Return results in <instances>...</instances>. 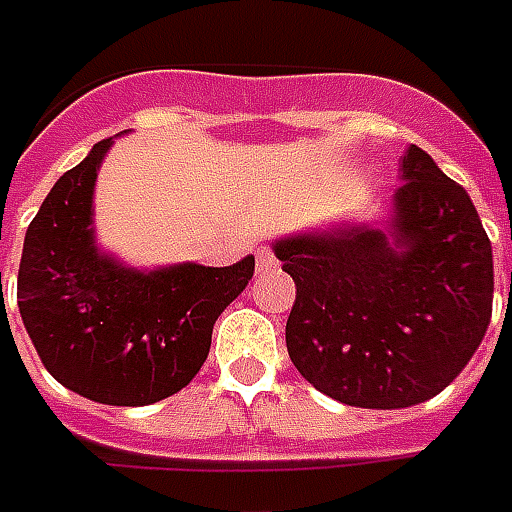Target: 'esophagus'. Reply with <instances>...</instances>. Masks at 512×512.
Wrapping results in <instances>:
<instances>
[{
    "instance_id": "obj_1",
    "label": "esophagus",
    "mask_w": 512,
    "mask_h": 512,
    "mask_svg": "<svg viewBox=\"0 0 512 512\" xmlns=\"http://www.w3.org/2000/svg\"><path fill=\"white\" fill-rule=\"evenodd\" d=\"M256 267H259V273H267V270H273L275 267V256L267 248H262L256 253Z\"/></svg>"
}]
</instances>
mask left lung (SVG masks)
Listing matches in <instances>:
<instances>
[{"mask_svg": "<svg viewBox=\"0 0 512 512\" xmlns=\"http://www.w3.org/2000/svg\"><path fill=\"white\" fill-rule=\"evenodd\" d=\"M386 226L275 239L297 286L286 350L322 394L408 408L458 378L491 322L494 256L469 192L419 146L402 157Z\"/></svg>", "mask_w": 512, "mask_h": 512, "instance_id": "1", "label": "left lung"}]
</instances>
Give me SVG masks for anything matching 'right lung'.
I'll return each instance as SVG.
<instances>
[{"label": "right lung", "mask_w": 512, "mask_h": 512, "mask_svg": "<svg viewBox=\"0 0 512 512\" xmlns=\"http://www.w3.org/2000/svg\"><path fill=\"white\" fill-rule=\"evenodd\" d=\"M112 137L63 173L27 228L18 311L57 383L104 405H151L204 366L223 308L248 286L256 259L231 267L134 270L101 253L93 187Z\"/></svg>", "instance_id": "obj_1"}]
</instances>
